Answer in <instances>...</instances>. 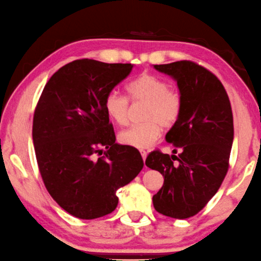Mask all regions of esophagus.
<instances>
[{
	"mask_svg": "<svg viewBox=\"0 0 261 261\" xmlns=\"http://www.w3.org/2000/svg\"><path fill=\"white\" fill-rule=\"evenodd\" d=\"M140 152H141V156H142L143 162H144V161H146V159H147V155H148V153H147V151H144V150H141Z\"/></svg>",
	"mask_w": 261,
	"mask_h": 261,
	"instance_id": "1",
	"label": "esophagus"
}]
</instances>
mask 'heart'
I'll return each mask as SVG.
<instances>
[{
    "mask_svg": "<svg viewBox=\"0 0 261 261\" xmlns=\"http://www.w3.org/2000/svg\"><path fill=\"white\" fill-rule=\"evenodd\" d=\"M127 91L133 101L147 104L142 125L126 128L118 134L121 144L147 149L151 147L162 134V127L176 125L181 114L182 99L179 92L170 90V84L160 76L143 72L127 85ZM108 117L117 125H125L128 118V100L118 91L112 90L104 99Z\"/></svg>",
    "mask_w": 261,
    "mask_h": 261,
    "instance_id": "b5f03b06",
    "label": "heart"
}]
</instances>
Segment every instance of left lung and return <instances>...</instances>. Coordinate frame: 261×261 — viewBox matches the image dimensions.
Wrapping results in <instances>:
<instances>
[{
	"label": "left lung",
	"mask_w": 261,
	"mask_h": 261,
	"mask_svg": "<svg viewBox=\"0 0 261 261\" xmlns=\"http://www.w3.org/2000/svg\"><path fill=\"white\" fill-rule=\"evenodd\" d=\"M152 67L176 81L182 99L180 117L165 136L180 155L152 151L146 160L148 168L164 177L152 203L165 216L189 219L216 194L227 174L233 142L231 105L223 85L206 68L191 61Z\"/></svg>",
	"instance_id": "1"
}]
</instances>
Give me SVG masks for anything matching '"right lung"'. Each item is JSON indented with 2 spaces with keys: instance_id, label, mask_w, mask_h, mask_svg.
Instances as JSON below:
<instances>
[{
  "instance_id": "add662e5",
  "label": "right lung",
  "mask_w": 261,
  "mask_h": 261,
  "mask_svg": "<svg viewBox=\"0 0 261 261\" xmlns=\"http://www.w3.org/2000/svg\"><path fill=\"white\" fill-rule=\"evenodd\" d=\"M133 67L76 60L49 79L38 101L32 139L42 180L59 206L79 219L112 213L117 190L143 168L135 148L115 143L104 110L106 95ZM96 153L103 156L96 159Z\"/></svg>"
}]
</instances>
